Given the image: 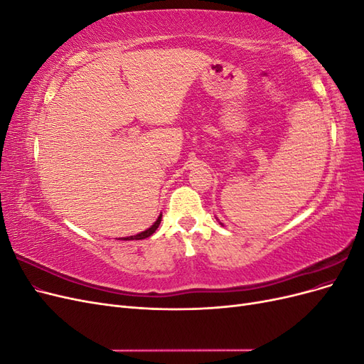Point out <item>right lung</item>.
I'll return each instance as SVG.
<instances>
[{
  "mask_svg": "<svg viewBox=\"0 0 364 364\" xmlns=\"http://www.w3.org/2000/svg\"><path fill=\"white\" fill-rule=\"evenodd\" d=\"M161 218H162V215H159L156 222L153 223V226H151V228H149L147 230H144V232L136 234V235H132V237H127V238H124V240H142V238H147V237H150V235H151L153 232H155V230L158 229V226H159V223H161Z\"/></svg>",
  "mask_w": 364,
  "mask_h": 364,
  "instance_id": "right-lung-1",
  "label": "right lung"
}]
</instances>
